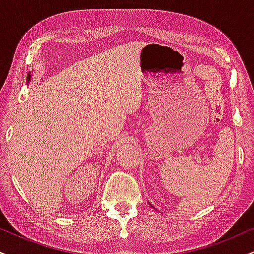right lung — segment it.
<instances>
[{
  "label": "right lung",
  "instance_id": "right-lung-1",
  "mask_svg": "<svg viewBox=\"0 0 254 254\" xmlns=\"http://www.w3.org/2000/svg\"><path fill=\"white\" fill-rule=\"evenodd\" d=\"M30 78H31V75H30V72H29V73H28V78H27V81H28V82L30 81Z\"/></svg>",
  "mask_w": 254,
  "mask_h": 254
}]
</instances>
